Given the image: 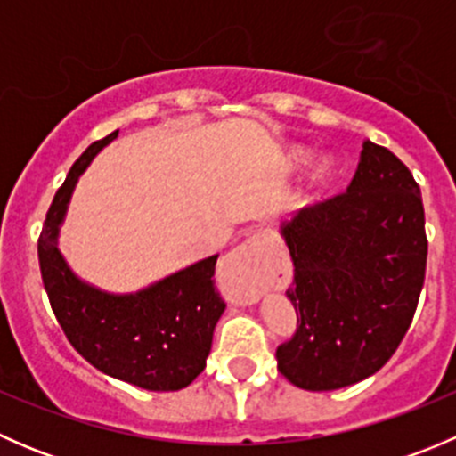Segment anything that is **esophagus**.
<instances>
[{"label": "esophagus", "mask_w": 456, "mask_h": 456, "mask_svg": "<svg viewBox=\"0 0 456 456\" xmlns=\"http://www.w3.org/2000/svg\"><path fill=\"white\" fill-rule=\"evenodd\" d=\"M275 240L269 232H257L247 238L242 245H238L224 262V266L236 269L245 278V300L254 302L260 291L262 275H265L266 265L275 254Z\"/></svg>", "instance_id": "1"}]
</instances>
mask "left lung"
I'll return each instance as SVG.
<instances>
[{
    "instance_id": "8db88e82",
    "label": "left lung",
    "mask_w": 456,
    "mask_h": 456,
    "mask_svg": "<svg viewBox=\"0 0 456 456\" xmlns=\"http://www.w3.org/2000/svg\"><path fill=\"white\" fill-rule=\"evenodd\" d=\"M293 260L287 296L297 329L278 370L305 390H335L377 372L402 344L426 278L424 202L411 169L366 141L346 191L282 224Z\"/></svg>"
}]
</instances>
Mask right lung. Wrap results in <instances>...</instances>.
<instances>
[{
  "mask_svg": "<svg viewBox=\"0 0 456 456\" xmlns=\"http://www.w3.org/2000/svg\"><path fill=\"white\" fill-rule=\"evenodd\" d=\"M118 130L77 159L45 214L37 251L41 280L68 342L94 369L145 390H181L205 369L224 302L214 287L218 256L205 257L142 291L114 296L77 278L57 249L77 181Z\"/></svg>",
  "mask_w": 456,
  "mask_h": 456,
  "instance_id": "add662e5",
  "label": "right lung"
}]
</instances>
